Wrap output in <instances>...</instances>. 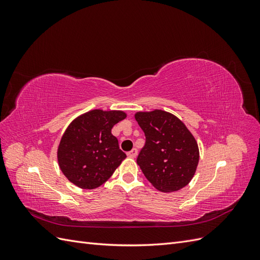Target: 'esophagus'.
Returning a JSON list of instances; mask_svg holds the SVG:
<instances>
[{
    "label": "esophagus",
    "instance_id": "obj_1",
    "mask_svg": "<svg viewBox=\"0 0 260 260\" xmlns=\"http://www.w3.org/2000/svg\"><path fill=\"white\" fill-rule=\"evenodd\" d=\"M128 157H131V158H135V157H137V155H138V149H136V148H133L132 151H130V152H128Z\"/></svg>",
    "mask_w": 260,
    "mask_h": 260
}]
</instances>
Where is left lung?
Returning a JSON list of instances; mask_svg holds the SVG:
<instances>
[{"instance_id":"obj_1","label":"left lung","mask_w":260,"mask_h":260,"mask_svg":"<svg viewBox=\"0 0 260 260\" xmlns=\"http://www.w3.org/2000/svg\"><path fill=\"white\" fill-rule=\"evenodd\" d=\"M145 135L137 162L146 179L160 192H174L192 180L199 165V146L179 118L155 109L136 114Z\"/></svg>"}]
</instances>
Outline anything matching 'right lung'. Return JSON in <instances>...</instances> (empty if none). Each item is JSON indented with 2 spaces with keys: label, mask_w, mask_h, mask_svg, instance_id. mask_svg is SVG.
Returning <instances> with one entry per match:
<instances>
[{
  "label": "right lung",
  "mask_w": 260,
  "mask_h": 260,
  "mask_svg": "<svg viewBox=\"0 0 260 260\" xmlns=\"http://www.w3.org/2000/svg\"><path fill=\"white\" fill-rule=\"evenodd\" d=\"M124 118L120 111L94 109L68 125L58 145L57 159L70 182L92 190L112 177L127 157L112 135V128Z\"/></svg>",
  "instance_id": "1"
}]
</instances>
